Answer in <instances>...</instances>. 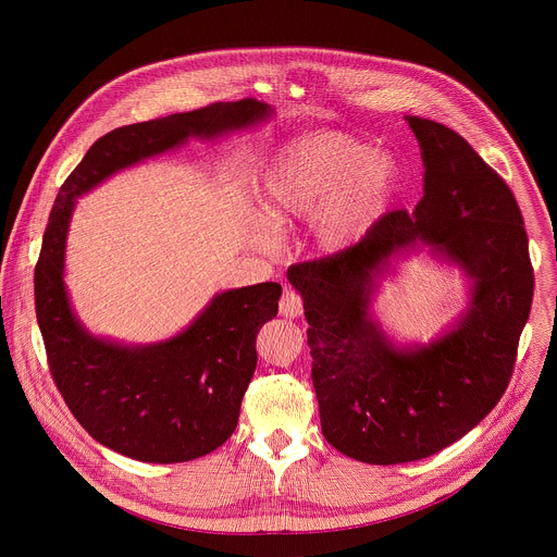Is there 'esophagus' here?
<instances>
[{
  "label": "esophagus",
  "mask_w": 557,
  "mask_h": 557,
  "mask_svg": "<svg viewBox=\"0 0 557 557\" xmlns=\"http://www.w3.org/2000/svg\"><path fill=\"white\" fill-rule=\"evenodd\" d=\"M280 312L284 317H299L304 312V299L299 293L295 290H284L282 299H280Z\"/></svg>",
  "instance_id": "obj_1"
}]
</instances>
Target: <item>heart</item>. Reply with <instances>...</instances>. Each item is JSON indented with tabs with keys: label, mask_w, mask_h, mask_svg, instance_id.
<instances>
[{
	"label": "heart",
	"mask_w": 557,
	"mask_h": 557,
	"mask_svg": "<svg viewBox=\"0 0 557 557\" xmlns=\"http://www.w3.org/2000/svg\"><path fill=\"white\" fill-rule=\"evenodd\" d=\"M399 163L387 151L350 134L324 132L295 138L277 149L260 178V202L277 224L314 218V240L326 251L352 247L392 200ZM256 220L258 240L273 226Z\"/></svg>",
	"instance_id": "obj_1"
}]
</instances>
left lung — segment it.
<instances>
[{
	"instance_id": "left-lung-1",
	"label": "left lung",
	"mask_w": 557,
	"mask_h": 557,
	"mask_svg": "<svg viewBox=\"0 0 557 557\" xmlns=\"http://www.w3.org/2000/svg\"><path fill=\"white\" fill-rule=\"evenodd\" d=\"M423 158V198L389 211L361 243L299 262L322 432L342 454L396 465L428 458L479 425L505 394L533 299L529 237L507 183L454 129L406 116ZM430 246L472 277L459 324L425 347H394L369 314L394 255Z\"/></svg>"
}]
</instances>
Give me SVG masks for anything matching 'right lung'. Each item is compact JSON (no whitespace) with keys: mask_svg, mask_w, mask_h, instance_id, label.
<instances>
[{"mask_svg":"<svg viewBox=\"0 0 557 557\" xmlns=\"http://www.w3.org/2000/svg\"><path fill=\"white\" fill-rule=\"evenodd\" d=\"M273 114L243 99L125 125L101 136L61 185L35 267V308L50 374L74 419L101 445L143 462H185L218 449L235 430L256 372V339L277 314L282 286L218 293L189 329L168 342L123 346L90 335L72 312L65 237L74 200L189 136L218 138Z\"/></svg>","mask_w":557,"mask_h":557,"instance_id":"obj_1","label":"right lung"}]
</instances>
